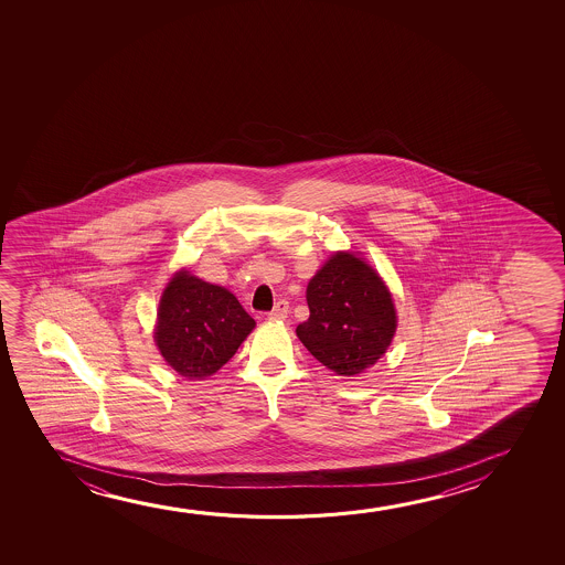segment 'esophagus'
I'll return each mask as SVG.
<instances>
[{"instance_id": "1", "label": "esophagus", "mask_w": 565, "mask_h": 565, "mask_svg": "<svg viewBox=\"0 0 565 565\" xmlns=\"http://www.w3.org/2000/svg\"><path fill=\"white\" fill-rule=\"evenodd\" d=\"M287 312H289V302L278 301L274 310L268 312V318H270V320H286Z\"/></svg>"}]
</instances>
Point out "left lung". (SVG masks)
I'll use <instances>...</instances> for the list:
<instances>
[{
  "label": "left lung",
  "mask_w": 565,
  "mask_h": 565,
  "mask_svg": "<svg viewBox=\"0 0 565 565\" xmlns=\"http://www.w3.org/2000/svg\"><path fill=\"white\" fill-rule=\"evenodd\" d=\"M310 317L297 338L338 376H359L386 355L397 330L394 297L363 253L335 250L309 279Z\"/></svg>",
  "instance_id": "left-lung-1"
}]
</instances>
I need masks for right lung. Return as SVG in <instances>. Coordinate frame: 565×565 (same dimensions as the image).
<instances>
[{
	"instance_id": "add662e5",
	"label": "right lung",
	"mask_w": 565,
	"mask_h": 565,
	"mask_svg": "<svg viewBox=\"0 0 565 565\" xmlns=\"http://www.w3.org/2000/svg\"><path fill=\"white\" fill-rule=\"evenodd\" d=\"M256 322L237 297L183 266L163 287L154 341L163 361L186 380H206L232 359Z\"/></svg>"
}]
</instances>
